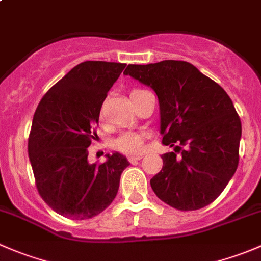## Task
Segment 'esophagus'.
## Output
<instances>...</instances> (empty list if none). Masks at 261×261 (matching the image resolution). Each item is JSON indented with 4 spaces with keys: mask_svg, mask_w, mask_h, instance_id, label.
<instances>
[{
    "mask_svg": "<svg viewBox=\"0 0 261 261\" xmlns=\"http://www.w3.org/2000/svg\"><path fill=\"white\" fill-rule=\"evenodd\" d=\"M141 158H143V155H131V156H128V162L130 163H134V162H138V160H140Z\"/></svg>",
    "mask_w": 261,
    "mask_h": 261,
    "instance_id": "34e87169",
    "label": "esophagus"
}]
</instances>
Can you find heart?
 Instances as JSON below:
<instances>
[{
	"label": "heart",
	"instance_id": "heart-1",
	"mask_svg": "<svg viewBox=\"0 0 261 261\" xmlns=\"http://www.w3.org/2000/svg\"><path fill=\"white\" fill-rule=\"evenodd\" d=\"M140 91L141 89H134L131 92V96H134V94H136ZM143 135L135 133H126L116 139L115 147L117 150H120V151L126 152V154H136V152L141 151V149H143Z\"/></svg>",
	"mask_w": 261,
	"mask_h": 261
}]
</instances>
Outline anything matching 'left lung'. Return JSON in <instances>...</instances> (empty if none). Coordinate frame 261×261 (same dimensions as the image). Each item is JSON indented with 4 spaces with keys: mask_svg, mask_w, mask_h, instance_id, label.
I'll use <instances>...</instances> for the list:
<instances>
[{
    "mask_svg": "<svg viewBox=\"0 0 261 261\" xmlns=\"http://www.w3.org/2000/svg\"><path fill=\"white\" fill-rule=\"evenodd\" d=\"M123 74L156 93L162 143L184 146L180 157L175 152L162 155V170L150 179L154 193L180 211L212 203L239 164L241 121L228 94L181 60L128 64ZM179 148L175 146V152Z\"/></svg>",
    "mask_w": 261,
    "mask_h": 261,
    "instance_id": "1",
    "label": "left lung"
}]
</instances>
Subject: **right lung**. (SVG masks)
<instances>
[{
	"label": "right lung",
	"mask_w": 261,
	"mask_h": 261,
	"mask_svg": "<svg viewBox=\"0 0 261 261\" xmlns=\"http://www.w3.org/2000/svg\"><path fill=\"white\" fill-rule=\"evenodd\" d=\"M126 64L88 60L75 65L41 98L29 138V159L41 198L72 220L106 210L130 165L120 152L103 164H89L88 146L107 92Z\"/></svg>",
	"instance_id": "obj_1"
}]
</instances>
